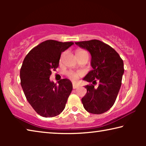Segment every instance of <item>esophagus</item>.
Segmentation results:
<instances>
[{"label": "esophagus", "mask_w": 146, "mask_h": 146, "mask_svg": "<svg viewBox=\"0 0 146 146\" xmlns=\"http://www.w3.org/2000/svg\"><path fill=\"white\" fill-rule=\"evenodd\" d=\"M78 88V86L77 84H73V88L75 90V89H76Z\"/></svg>", "instance_id": "obj_1"}]
</instances>
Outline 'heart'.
<instances>
[{"instance_id": "b5f03b06", "label": "heart", "mask_w": 146, "mask_h": 146, "mask_svg": "<svg viewBox=\"0 0 146 146\" xmlns=\"http://www.w3.org/2000/svg\"><path fill=\"white\" fill-rule=\"evenodd\" d=\"M83 53H86V52L85 51L82 50V49H78V50L76 51V55H77V54ZM63 55H62V56L60 60H62V58ZM68 75L69 77H70L71 79H72V80H76V79L78 78L79 74L77 73H75V72H70V73H68Z\"/></svg>"}]
</instances>
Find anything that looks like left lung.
Instances as JSON below:
<instances>
[{
	"instance_id": "1",
	"label": "left lung",
	"mask_w": 146,
	"mask_h": 146,
	"mask_svg": "<svg viewBox=\"0 0 146 146\" xmlns=\"http://www.w3.org/2000/svg\"><path fill=\"white\" fill-rule=\"evenodd\" d=\"M80 48L85 49L91 56L90 71L84 80L99 82L97 88L94 86H85L87 93L82 98L84 108L93 114H102L114 104L122 84L124 72L122 59L114 49L103 42L91 40L75 42Z\"/></svg>"
}]
</instances>
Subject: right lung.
Returning a JSON list of instances; mask_svg holds the SVG:
<instances>
[{
    "label": "right lung",
    "instance_id": "right-lung-1",
    "mask_svg": "<svg viewBox=\"0 0 146 146\" xmlns=\"http://www.w3.org/2000/svg\"><path fill=\"white\" fill-rule=\"evenodd\" d=\"M74 43L48 40L29 51L20 71L21 84L27 100L44 117H53L62 112L73 85L68 78L56 85L49 80L51 71L59 65L61 53Z\"/></svg>",
    "mask_w": 146,
    "mask_h": 146
}]
</instances>
